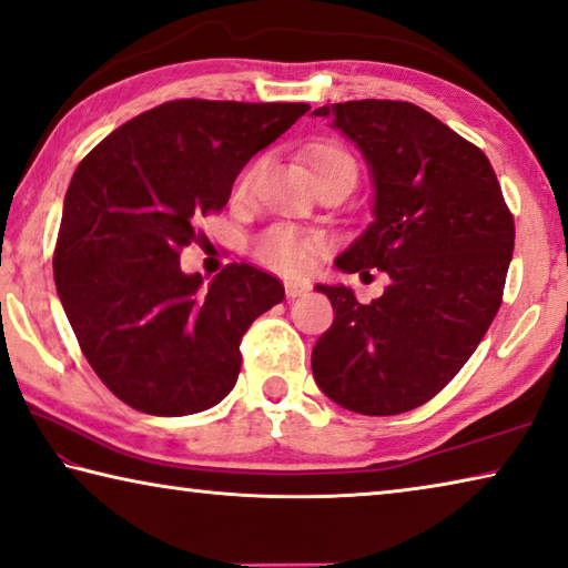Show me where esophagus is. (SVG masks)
<instances>
[{
  "mask_svg": "<svg viewBox=\"0 0 568 568\" xmlns=\"http://www.w3.org/2000/svg\"><path fill=\"white\" fill-rule=\"evenodd\" d=\"M284 292H286V296H290V300H296V296H304L306 292H310V284L290 278V282H284Z\"/></svg>",
  "mask_w": 568,
  "mask_h": 568,
  "instance_id": "34e87169",
  "label": "esophagus"
}]
</instances>
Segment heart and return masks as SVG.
<instances>
[{"label": "heart", "mask_w": 568, "mask_h": 568, "mask_svg": "<svg viewBox=\"0 0 568 568\" xmlns=\"http://www.w3.org/2000/svg\"><path fill=\"white\" fill-rule=\"evenodd\" d=\"M306 163H310L312 175H320L324 171L334 169V165H355L347 151H342L339 145H312L306 151ZM248 183V173L241 175L239 191H244ZM320 248V236L310 234V231H300L294 226H278L266 229L264 234H258L254 241V254L262 264L276 268L284 274H302L312 266V258Z\"/></svg>", "instance_id": "heart-1"}]
</instances>
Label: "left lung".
<instances>
[{
	"label": "left lung",
	"instance_id": "1",
	"mask_svg": "<svg viewBox=\"0 0 568 568\" xmlns=\"http://www.w3.org/2000/svg\"><path fill=\"white\" fill-rule=\"evenodd\" d=\"M314 115L359 148L375 183V221L334 264L389 276L369 304L345 284H317L334 322L312 349L314 379L352 413L415 410L458 375L498 314L514 216L486 153L413 102L349 100Z\"/></svg>",
	"mask_w": 568,
	"mask_h": 568
}]
</instances>
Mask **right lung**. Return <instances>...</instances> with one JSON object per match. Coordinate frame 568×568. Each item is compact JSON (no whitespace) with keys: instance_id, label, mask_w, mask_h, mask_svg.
<instances>
[{"instance_id":"add662e5","label":"right lung","mask_w":568,"mask_h":568,"mask_svg":"<svg viewBox=\"0 0 568 568\" xmlns=\"http://www.w3.org/2000/svg\"><path fill=\"white\" fill-rule=\"evenodd\" d=\"M304 102L171 100L82 158L62 206L54 286L105 387L148 415L219 405L236 385L241 337L284 300L276 276L229 264L203 286L181 272L196 221L229 203L251 155L286 133Z\"/></svg>"}]
</instances>
